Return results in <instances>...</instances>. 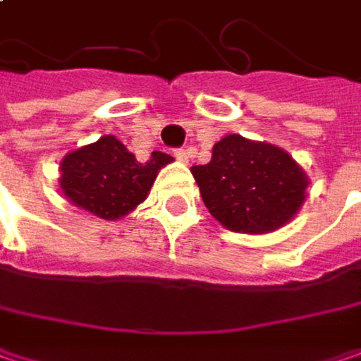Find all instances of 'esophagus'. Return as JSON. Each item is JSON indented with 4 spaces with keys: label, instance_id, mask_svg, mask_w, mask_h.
Returning a JSON list of instances; mask_svg holds the SVG:
<instances>
[{
    "label": "esophagus",
    "instance_id": "34e87169",
    "mask_svg": "<svg viewBox=\"0 0 361 361\" xmlns=\"http://www.w3.org/2000/svg\"><path fill=\"white\" fill-rule=\"evenodd\" d=\"M174 158L178 162H189V152L185 148H178V150H174Z\"/></svg>",
    "mask_w": 361,
    "mask_h": 361
}]
</instances>
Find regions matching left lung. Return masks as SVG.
I'll use <instances>...</instances> for the list:
<instances>
[{
	"label": "left lung",
	"instance_id": "obj_1",
	"mask_svg": "<svg viewBox=\"0 0 361 361\" xmlns=\"http://www.w3.org/2000/svg\"><path fill=\"white\" fill-rule=\"evenodd\" d=\"M190 172L209 213L235 233L276 231L307 199L309 176L290 154L240 134L221 137L207 164Z\"/></svg>",
	"mask_w": 361,
	"mask_h": 361
}]
</instances>
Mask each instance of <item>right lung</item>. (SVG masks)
I'll return each instance as SVG.
<instances>
[{"label": "right lung", "mask_w": 361, "mask_h": 361, "mask_svg": "<svg viewBox=\"0 0 361 361\" xmlns=\"http://www.w3.org/2000/svg\"><path fill=\"white\" fill-rule=\"evenodd\" d=\"M172 160L169 154L152 152L148 162H137L116 135H101L97 142L64 154L59 185L75 207L116 221L146 201L160 169Z\"/></svg>", "instance_id": "1"}]
</instances>
